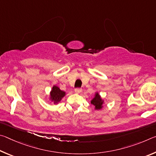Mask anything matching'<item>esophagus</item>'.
<instances>
[{
  "label": "esophagus",
  "mask_w": 156,
  "mask_h": 156,
  "mask_svg": "<svg viewBox=\"0 0 156 156\" xmlns=\"http://www.w3.org/2000/svg\"><path fill=\"white\" fill-rule=\"evenodd\" d=\"M75 93L76 94H80V92H82V89L80 88H77V89H75Z\"/></svg>",
  "instance_id": "obj_1"
}]
</instances>
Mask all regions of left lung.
<instances>
[{
    "label": "left lung",
    "mask_w": 156,
    "mask_h": 156,
    "mask_svg": "<svg viewBox=\"0 0 156 156\" xmlns=\"http://www.w3.org/2000/svg\"><path fill=\"white\" fill-rule=\"evenodd\" d=\"M91 104L94 105V109L100 110L104 107L105 100L102 98V97L99 94L98 92H96L94 96V98L91 100Z\"/></svg>",
    "instance_id": "1"
}]
</instances>
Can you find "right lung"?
<instances>
[{"label": "right lung", "mask_w": 156, "mask_h": 156, "mask_svg": "<svg viewBox=\"0 0 156 156\" xmlns=\"http://www.w3.org/2000/svg\"><path fill=\"white\" fill-rule=\"evenodd\" d=\"M66 95V92L60 90V89L58 86L54 85L52 87L51 90L50 91L49 99L52 103L54 105L58 104V102L61 101L62 98H64Z\"/></svg>", "instance_id": "1"}]
</instances>
